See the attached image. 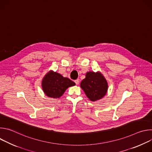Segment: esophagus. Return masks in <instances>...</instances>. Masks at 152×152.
Wrapping results in <instances>:
<instances>
[{
	"instance_id": "34e87169",
	"label": "esophagus",
	"mask_w": 152,
	"mask_h": 152,
	"mask_svg": "<svg viewBox=\"0 0 152 152\" xmlns=\"http://www.w3.org/2000/svg\"><path fill=\"white\" fill-rule=\"evenodd\" d=\"M75 83H76V85H78L79 83V79H76V80H75Z\"/></svg>"
}]
</instances>
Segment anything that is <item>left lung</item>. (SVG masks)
Listing matches in <instances>:
<instances>
[{
    "instance_id": "obj_1",
    "label": "left lung",
    "mask_w": 152,
    "mask_h": 152,
    "mask_svg": "<svg viewBox=\"0 0 152 152\" xmlns=\"http://www.w3.org/2000/svg\"><path fill=\"white\" fill-rule=\"evenodd\" d=\"M80 87L91 101H96L103 98L107 90V83L102 73L89 72L80 82Z\"/></svg>"
}]
</instances>
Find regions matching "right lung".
<instances>
[{
    "label": "right lung",
    "instance_id": "obj_1",
    "mask_svg": "<svg viewBox=\"0 0 152 152\" xmlns=\"http://www.w3.org/2000/svg\"><path fill=\"white\" fill-rule=\"evenodd\" d=\"M76 83L68 77H64L59 73L49 71L43 77L41 85L43 91L49 97L59 98L70 87Z\"/></svg>",
    "mask_w": 152,
    "mask_h": 152
}]
</instances>
